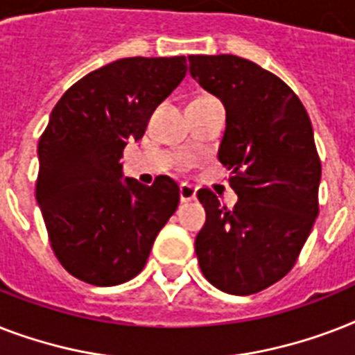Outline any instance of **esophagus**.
I'll use <instances>...</instances> for the list:
<instances>
[{
	"mask_svg": "<svg viewBox=\"0 0 355 355\" xmlns=\"http://www.w3.org/2000/svg\"><path fill=\"white\" fill-rule=\"evenodd\" d=\"M197 197V189L191 186V184H180V200L182 202H191Z\"/></svg>",
	"mask_w": 355,
	"mask_h": 355,
	"instance_id": "1",
	"label": "esophagus"
}]
</instances>
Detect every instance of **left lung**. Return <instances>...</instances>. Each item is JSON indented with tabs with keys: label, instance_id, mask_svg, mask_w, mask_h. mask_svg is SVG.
Masks as SVG:
<instances>
[{
	"label": "left lung",
	"instance_id": "1",
	"mask_svg": "<svg viewBox=\"0 0 355 355\" xmlns=\"http://www.w3.org/2000/svg\"><path fill=\"white\" fill-rule=\"evenodd\" d=\"M189 73L227 108L219 162L237 205L200 189V270L230 295H252L289 272L319 216L320 158L306 108L289 86L236 55H191Z\"/></svg>",
	"mask_w": 355,
	"mask_h": 355
}]
</instances>
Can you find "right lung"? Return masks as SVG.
Wrapping results in <instances>:
<instances>
[{"label": "right lung", "mask_w": 355, "mask_h": 355, "mask_svg": "<svg viewBox=\"0 0 355 355\" xmlns=\"http://www.w3.org/2000/svg\"><path fill=\"white\" fill-rule=\"evenodd\" d=\"M186 57L119 58L66 90L38 141L36 200L69 275L118 286L144 269L180 200L173 178H121L123 149L186 77Z\"/></svg>", "instance_id": "obj_1"}]
</instances>
